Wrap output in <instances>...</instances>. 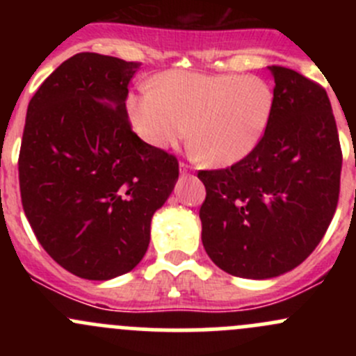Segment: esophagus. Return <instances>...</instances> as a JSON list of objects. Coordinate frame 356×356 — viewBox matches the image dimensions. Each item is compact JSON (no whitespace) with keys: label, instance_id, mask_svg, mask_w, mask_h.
<instances>
[{"label":"esophagus","instance_id":"obj_1","mask_svg":"<svg viewBox=\"0 0 356 356\" xmlns=\"http://www.w3.org/2000/svg\"><path fill=\"white\" fill-rule=\"evenodd\" d=\"M189 170H191V167H189L188 163H184V161H182V163H181V174H189Z\"/></svg>","mask_w":356,"mask_h":356}]
</instances>
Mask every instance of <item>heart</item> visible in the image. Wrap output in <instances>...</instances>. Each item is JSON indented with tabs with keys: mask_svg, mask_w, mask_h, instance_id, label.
<instances>
[{
	"mask_svg": "<svg viewBox=\"0 0 356 356\" xmlns=\"http://www.w3.org/2000/svg\"><path fill=\"white\" fill-rule=\"evenodd\" d=\"M138 134L158 149L188 139L210 165H232L264 138L274 110V91L257 75L168 72L127 98Z\"/></svg>",
	"mask_w": 356,
	"mask_h": 356,
	"instance_id": "b5f03b06",
	"label": "heart"
}]
</instances>
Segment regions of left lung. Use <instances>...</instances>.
<instances>
[{
    "label": "left lung",
    "mask_w": 356,
    "mask_h": 356,
    "mask_svg": "<svg viewBox=\"0 0 356 356\" xmlns=\"http://www.w3.org/2000/svg\"><path fill=\"white\" fill-rule=\"evenodd\" d=\"M270 72L274 110L257 148L231 167L198 172L204 250L245 279L277 277L307 260L339 200L343 153L327 92L291 68Z\"/></svg>",
    "instance_id": "8db88e82"
}]
</instances>
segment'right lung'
Here are the masks:
<instances>
[{"label": "right lung", "mask_w": 356, "mask_h": 356, "mask_svg": "<svg viewBox=\"0 0 356 356\" xmlns=\"http://www.w3.org/2000/svg\"><path fill=\"white\" fill-rule=\"evenodd\" d=\"M139 62L98 53L65 60L29 102L19 155L22 207L46 253L74 275L132 270L179 161L132 131L125 99Z\"/></svg>", "instance_id": "right-lung-1"}]
</instances>
